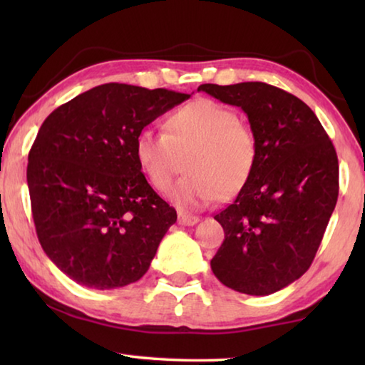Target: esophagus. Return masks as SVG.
Instances as JSON below:
<instances>
[{
    "mask_svg": "<svg viewBox=\"0 0 365 365\" xmlns=\"http://www.w3.org/2000/svg\"><path fill=\"white\" fill-rule=\"evenodd\" d=\"M197 222H200V217H197V215H191L187 212L178 214V224L180 225H195Z\"/></svg>",
    "mask_w": 365,
    "mask_h": 365,
    "instance_id": "obj_1",
    "label": "esophagus"
}]
</instances>
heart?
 I'll return each mask as SVG.
<instances>
[{
	"label": "heart",
	"mask_w": 365,
	"mask_h": 365,
	"mask_svg": "<svg viewBox=\"0 0 365 365\" xmlns=\"http://www.w3.org/2000/svg\"><path fill=\"white\" fill-rule=\"evenodd\" d=\"M135 158L154 188L165 191L187 158L188 175L172 187L170 201L200 209L238 193L257 164L255 133L230 108L197 100L172 113L165 132L143 128L135 138Z\"/></svg>",
	"instance_id": "obj_1"
}]
</instances>
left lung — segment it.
<instances>
[{"mask_svg": "<svg viewBox=\"0 0 365 365\" xmlns=\"http://www.w3.org/2000/svg\"><path fill=\"white\" fill-rule=\"evenodd\" d=\"M248 115L257 164L230 206L214 215L225 238L211 261L235 292L265 296L311 267L338 200V158L312 109L262 82L200 85Z\"/></svg>", "mask_w": 365, "mask_h": 365, "instance_id": "8db88e82", "label": "left lung"}]
</instances>
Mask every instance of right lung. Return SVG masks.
Returning <instances> with one entry per match:
<instances>
[{
    "label": "right lung",
    "mask_w": 365,
    "mask_h": 365,
    "mask_svg": "<svg viewBox=\"0 0 365 365\" xmlns=\"http://www.w3.org/2000/svg\"><path fill=\"white\" fill-rule=\"evenodd\" d=\"M191 95L104 83L49 114L29 153L36 237L56 267L95 289L140 280L177 212L135 158V138Z\"/></svg>",
    "instance_id": "1"
}]
</instances>
